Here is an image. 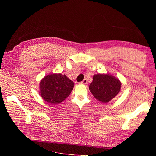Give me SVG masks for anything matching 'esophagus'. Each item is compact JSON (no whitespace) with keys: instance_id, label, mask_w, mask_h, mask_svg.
<instances>
[{"instance_id":"esophagus-1","label":"esophagus","mask_w":156,"mask_h":156,"mask_svg":"<svg viewBox=\"0 0 156 156\" xmlns=\"http://www.w3.org/2000/svg\"><path fill=\"white\" fill-rule=\"evenodd\" d=\"M87 83V79H84L81 82H80V84H82V85H85Z\"/></svg>"}]
</instances>
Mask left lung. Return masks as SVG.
<instances>
[{
  "instance_id": "obj_1",
  "label": "left lung",
  "mask_w": 156,
  "mask_h": 156,
  "mask_svg": "<svg viewBox=\"0 0 156 156\" xmlns=\"http://www.w3.org/2000/svg\"><path fill=\"white\" fill-rule=\"evenodd\" d=\"M119 80L110 74H97L93 76L89 90L94 97L102 103H108L121 91Z\"/></svg>"
}]
</instances>
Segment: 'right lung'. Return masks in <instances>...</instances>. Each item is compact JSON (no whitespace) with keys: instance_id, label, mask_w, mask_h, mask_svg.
<instances>
[{"instance_id":"1","label":"right lung","mask_w":156,"mask_h":156,"mask_svg":"<svg viewBox=\"0 0 156 156\" xmlns=\"http://www.w3.org/2000/svg\"><path fill=\"white\" fill-rule=\"evenodd\" d=\"M39 94L50 104H60L70 95L74 82L65 75L52 73L40 81Z\"/></svg>"}]
</instances>
